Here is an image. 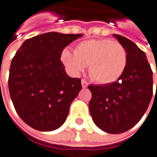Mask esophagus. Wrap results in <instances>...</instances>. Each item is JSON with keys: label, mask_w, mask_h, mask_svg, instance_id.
Instances as JSON below:
<instances>
[{"label": "esophagus", "mask_w": 157, "mask_h": 157, "mask_svg": "<svg viewBox=\"0 0 157 157\" xmlns=\"http://www.w3.org/2000/svg\"><path fill=\"white\" fill-rule=\"evenodd\" d=\"M81 85H82L83 88H86V87L88 86V83L86 82V80H84V79L81 80Z\"/></svg>", "instance_id": "34e87169"}]
</instances>
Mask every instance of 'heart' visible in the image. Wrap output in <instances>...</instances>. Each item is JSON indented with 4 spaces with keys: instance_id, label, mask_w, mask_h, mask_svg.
<instances>
[{
    "instance_id": "heart-1",
    "label": "heart",
    "mask_w": 157,
    "mask_h": 157,
    "mask_svg": "<svg viewBox=\"0 0 157 157\" xmlns=\"http://www.w3.org/2000/svg\"><path fill=\"white\" fill-rule=\"evenodd\" d=\"M61 61L72 74L89 65L90 77L98 84L110 85L120 79L127 65V53L117 41L109 39L88 40L76 46L74 53L63 49Z\"/></svg>"
}]
</instances>
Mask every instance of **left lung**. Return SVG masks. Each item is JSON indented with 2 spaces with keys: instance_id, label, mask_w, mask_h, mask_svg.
I'll use <instances>...</instances> for the list:
<instances>
[{
  "instance_id": "8db88e82",
  "label": "left lung",
  "mask_w": 157,
  "mask_h": 157,
  "mask_svg": "<svg viewBox=\"0 0 157 157\" xmlns=\"http://www.w3.org/2000/svg\"><path fill=\"white\" fill-rule=\"evenodd\" d=\"M113 36L126 50V69L113 84L88 86L89 111L97 127L117 134L132 128L147 111L153 95V72L136 44L124 36Z\"/></svg>"
}]
</instances>
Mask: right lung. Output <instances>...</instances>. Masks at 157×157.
<instances>
[{
	"label": "right lung",
	"mask_w": 157,
	"mask_h": 157,
	"mask_svg": "<svg viewBox=\"0 0 157 157\" xmlns=\"http://www.w3.org/2000/svg\"><path fill=\"white\" fill-rule=\"evenodd\" d=\"M83 34L47 33L26 40L12 59L9 90L21 119L33 129L51 132L63 124L70 106L82 89L71 78L61 54Z\"/></svg>",
	"instance_id": "add662e5"
}]
</instances>
